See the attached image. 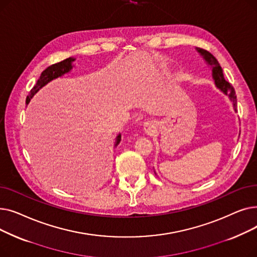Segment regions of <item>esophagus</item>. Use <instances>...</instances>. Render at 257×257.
Returning <instances> with one entry per match:
<instances>
[{
  "instance_id": "1",
  "label": "esophagus",
  "mask_w": 257,
  "mask_h": 257,
  "mask_svg": "<svg viewBox=\"0 0 257 257\" xmlns=\"http://www.w3.org/2000/svg\"><path fill=\"white\" fill-rule=\"evenodd\" d=\"M155 130V124L153 120H148L144 124V131L148 134H151Z\"/></svg>"
}]
</instances>
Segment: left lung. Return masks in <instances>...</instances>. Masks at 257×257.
<instances>
[{
	"instance_id": "8db88e82",
	"label": "left lung",
	"mask_w": 257,
	"mask_h": 257,
	"mask_svg": "<svg viewBox=\"0 0 257 257\" xmlns=\"http://www.w3.org/2000/svg\"><path fill=\"white\" fill-rule=\"evenodd\" d=\"M196 50L200 54V55L203 57L205 62L210 66L211 72H212V79L214 81L215 86H217V88H219L223 93H225L226 96L229 97V100L232 102L234 110L236 111L237 102H236V96H235L234 88L231 86L230 83L227 82V81L225 80L223 70H222L220 63L218 62L217 59H215V57L212 55V54L209 53L208 51L200 49V48H196Z\"/></svg>"
}]
</instances>
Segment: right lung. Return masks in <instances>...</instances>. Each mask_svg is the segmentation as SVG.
I'll return each mask as SVG.
<instances>
[{
	"label": "right lung",
	"instance_id": "add662e5",
	"mask_svg": "<svg viewBox=\"0 0 257 257\" xmlns=\"http://www.w3.org/2000/svg\"><path fill=\"white\" fill-rule=\"evenodd\" d=\"M75 60H76V59H75L74 57H69V58H66V59H64V60H62V61H60V62H58V63L52 64V65H50L49 67H47V69L42 73V75H40V77H39V79L37 80V82H36L35 86L31 89L29 96L27 97V99H26V104L28 105L29 102H30V100L32 99V97L34 96V94H35L40 88H43L46 84H48L49 82H51L52 80L56 79V78H58V77H61V76H63L64 74L70 73V72L72 71L73 67H74L73 62H74ZM120 138H121V137H120V133H119L118 136L116 137V139H115L114 147H116V146L119 144V142H120V140H121Z\"/></svg>",
	"mask_w": 257,
	"mask_h": 257
}]
</instances>
